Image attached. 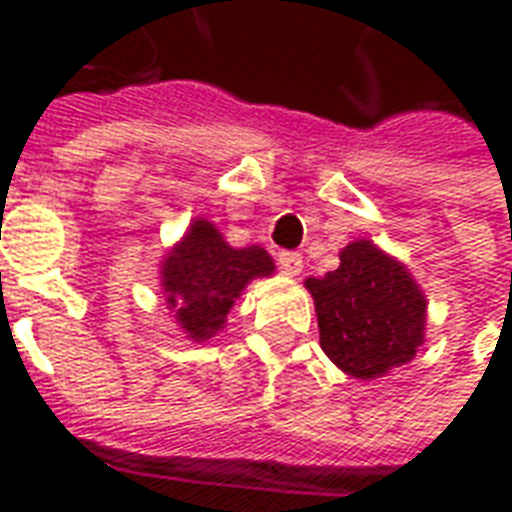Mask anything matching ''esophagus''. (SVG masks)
<instances>
[{"label":"esophagus","instance_id":"1","mask_svg":"<svg viewBox=\"0 0 512 512\" xmlns=\"http://www.w3.org/2000/svg\"><path fill=\"white\" fill-rule=\"evenodd\" d=\"M277 263L282 268V274H288V277H299L301 268H304V260H301L299 252H279Z\"/></svg>","mask_w":512,"mask_h":512}]
</instances>
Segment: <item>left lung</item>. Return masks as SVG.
Instances as JSON below:
<instances>
[{
	"mask_svg": "<svg viewBox=\"0 0 512 512\" xmlns=\"http://www.w3.org/2000/svg\"><path fill=\"white\" fill-rule=\"evenodd\" d=\"M323 354L354 378H381L425 343L428 301L408 268L373 241H351L340 266L310 277Z\"/></svg>",
	"mask_w": 512,
	"mask_h": 512,
	"instance_id": "left-lung-1",
	"label": "left lung"
}]
</instances>
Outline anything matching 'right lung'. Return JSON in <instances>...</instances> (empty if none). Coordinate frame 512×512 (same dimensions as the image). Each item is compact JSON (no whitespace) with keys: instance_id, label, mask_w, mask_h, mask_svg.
<instances>
[{"instance_id":"add662e5","label":"right lung","mask_w":512,"mask_h":512,"mask_svg":"<svg viewBox=\"0 0 512 512\" xmlns=\"http://www.w3.org/2000/svg\"><path fill=\"white\" fill-rule=\"evenodd\" d=\"M271 274L274 260L263 246L235 249L208 219H194L161 263V290L189 340L205 343L222 332L246 285Z\"/></svg>"}]
</instances>
